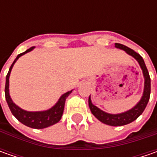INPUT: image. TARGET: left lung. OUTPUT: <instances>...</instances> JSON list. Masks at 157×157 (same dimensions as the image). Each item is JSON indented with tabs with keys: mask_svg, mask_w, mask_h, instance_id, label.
Returning <instances> with one entry per match:
<instances>
[{
	"mask_svg": "<svg viewBox=\"0 0 157 157\" xmlns=\"http://www.w3.org/2000/svg\"><path fill=\"white\" fill-rule=\"evenodd\" d=\"M115 48L120 49V50H123L127 54L134 57L138 62L142 71L143 77H144V89H143V94H142L141 100L134 107H132L131 109L124 112V113H116V114L108 113L102 111L101 109H100L99 107H97L96 105H94L92 103L91 95L89 96L88 105H89L92 113L102 123L109 125V126H113V127L124 126V125L129 124L133 122L134 121H136V119L143 113L144 109L146 108V105L148 104V100H149V96H150V77H149V73H148V69L145 65L143 58L138 53H136L135 51H133L132 49H130L123 44L116 43Z\"/></svg>",
	"mask_w": 157,
	"mask_h": 157,
	"instance_id": "obj_1",
	"label": "left lung"
}]
</instances>
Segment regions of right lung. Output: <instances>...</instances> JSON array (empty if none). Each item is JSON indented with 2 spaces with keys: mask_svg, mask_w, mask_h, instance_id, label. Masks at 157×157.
<instances>
[{
  "mask_svg": "<svg viewBox=\"0 0 157 157\" xmlns=\"http://www.w3.org/2000/svg\"><path fill=\"white\" fill-rule=\"evenodd\" d=\"M35 47H31L29 49H28L26 52H22L21 54H19L13 63L11 64L10 68H9V72L6 77V85H5V97H6V100L7 103L9 105V109L11 113H13V115L15 116L21 123L23 125L32 128H36V129H42V128H45L50 126H52L54 124L57 123L63 115V108H64V103H65V100L66 98L71 94L72 90L69 91L65 94H63L59 100H57V102L51 107L50 109L45 110V111H36V112H29L26 111L21 109V107H19L17 105H15L13 102L12 99L10 98L9 95V76H10V72L11 70L13 68L15 63L17 61V59L22 55L26 54L28 52H31Z\"/></svg>",
  "mask_w": 157,
  "mask_h": 157,
  "instance_id": "add662e5",
  "label": "right lung"
}]
</instances>
